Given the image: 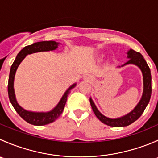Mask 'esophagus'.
Segmentation results:
<instances>
[{
    "label": "esophagus",
    "instance_id": "esophagus-1",
    "mask_svg": "<svg viewBox=\"0 0 158 158\" xmlns=\"http://www.w3.org/2000/svg\"><path fill=\"white\" fill-rule=\"evenodd\" d=\"M88 79H89V78H88Z\"/></svg>",
    "mask_w": 158,
    "mask_h": 158
}]
</instances>
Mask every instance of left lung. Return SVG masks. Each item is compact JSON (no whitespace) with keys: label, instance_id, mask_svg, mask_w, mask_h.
Masks as SVG:
<instances>
[{"label":"left lung","instance_id":"1","mask_svg":"<svg viewBox=\"0 0 158 158\" xmlns=\"http://www.w3.org/2000/svg\"><path fill=\"white\" fill-rule=\"evenodd\" d=\"M128 58L129 60L127 63H125L123 66L128 64H135L138 66L142 72L143 74V80H144V92H143L142 98L141 101L138 104V106L135 108V109L131 112L128 113L125 116L119 118L111 119L106 117L103 114L98 111L97 108L95 107V104L92 102V98L89 99L91 106L93 110V112L95 113V116L101 121L102 123L111 127H125L128 126L131 123L135 122L138 120L141 114L144 112V109L147 107L148 104L149 103L150 98L151 95V70L148 66L147 62L144 59L143 56L140 52H136L134 49H130L128 52Z\"/></svg>","mask_w":158,"mask_h":158}]
</instances>
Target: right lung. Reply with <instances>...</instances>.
<instances>
[{
	"label": "right lung",
	"mask_w": 158,
	"mask_h": 158,
	"mask_svg": "<svg viewBox=\"0 0 158 158\" xmlns=\"http://www.w3.org/2000/svg\"><path fill=\"white\" fill-rule=\"evenodd\" d=\"M58 43L55 41L49 40V41H42V42L34 43L32 45H29L25 47L21 50L19 52L16 57L15 60L13 63L12 66L10 67V75H9L8 79V86H7V91H8V96L10 99V103L12 104L13 107L14 108L15 111L18 113L19 115L26 121L28 123L31 124L33 125H45L47 124L52 123L54 121L56 120L60 114L63 112L64 109L65 105H66V100H67L68 95L69 94L70 90L76 86V84H73L71 87L68 89V90L65 92L63 98H61L59 104L56 106L54 109H52L49 112H31V111H27L23 109H22L18 104L15 98V95H14V75H15L16 70L17 67L21 63L22 60L24 59L27 54L33 53V52H41V51H49L53 50V49L57 48Z\"/></svg>",
	"instance_id": "1"
}]
</instances>
